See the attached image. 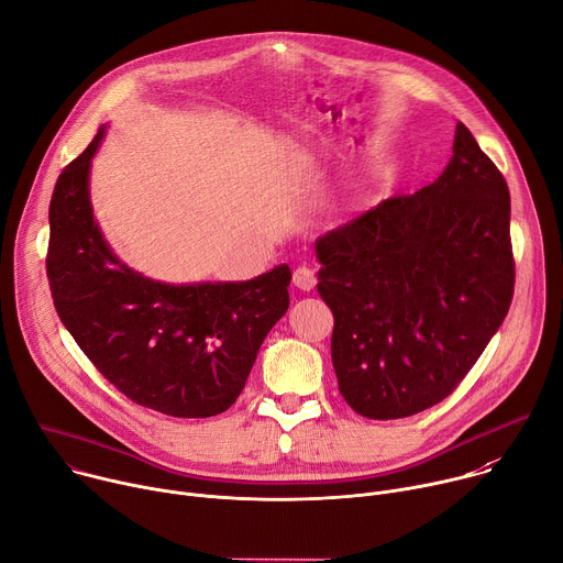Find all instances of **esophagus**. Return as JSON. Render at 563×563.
Wrapping results in <instances>:
<instances>
[{
  "label": "esophagus",
  "instance_id": "esophagus-1",
  "mask_svg": "<svg viewBox=\"0 0 563 563\" xmlns=\"http://www.w3.org/2000/svg\"><path fill=\"white\" fill-rule=\"evenodd\" d=\"M291 280H294V285H296L298 289H302V291H309V289L316 287V274H313V269L307 267V265L296 267Z\"/></svg>",
  "mask_w": 563,
  "mask_h": 563
}]
</instances>
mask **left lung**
I'll return each instance as SVG.
<instances>
[{"label":"left lung","mask_w":563,"mask_h":563,"mask_svg":"<svg viewBox=\"0 0 563 563\" xmlns=\"http://www.w3.org/2000/svg\"><path fill=\"white\" fill-rule=\"evenodd\" d=\"M316 256L347 406L380 421L419 415L459 387L510 309L506 178L459 122L437 183L323 235Z\"/></svg>","instance_id":"1"}]
</instances>
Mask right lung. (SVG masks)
<instances>
[{
	"mask_svg": "<svg viewBox=\"0 0 563 563\" xmlns=\"http://www.w3.org/2000/svg\"><path fill=\"white\" fill-rule=\"evenodd\" d=\"M59 174L51 207L46 276L64 328L96 369L135 406L178 419L229 410L269 330L289 307L280 265L247 283L174 287L124 267L89 202V167L102 140Z\"/></svg>",
	"mask_w": 563,
	"mask_h": 563,
	"instance_id": "right-lung-1",
	"label": "right lung"
}]
</instances>
